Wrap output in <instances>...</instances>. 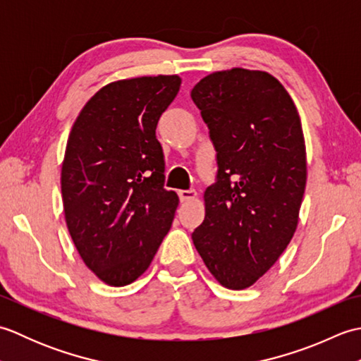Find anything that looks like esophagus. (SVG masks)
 <instances>
[{
	"mask_svg": "<svg viewBox=\"0 0 361 361\" xmlns=\"http://www.w3.org/2000/svg\"><path fill=\"white\" fill-rule=\"evenodd\" d=\"M180 200L181 202H189V200H195L197 192L194 189H188V190H178Z\"/></svg>",
	"mask_w": 361,
	"mask_h": 361,
	"instance_id": "esophagus-1",
	"label": "esophagus"
}]
</instances>
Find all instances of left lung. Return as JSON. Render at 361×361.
I'll list each match as a JSON object with an SVG mask.
<instances>
[{"label": "left lung", "mask_w": 361, "mask_h": 361, "mask_svg": "<svg viewBox=\"0 0 361 361\" xmlns=\"http://www.w3.org/2000/svg\"><path fill=\"white\" fill-rule=\"evenodd\" d=\"M190 96L219 164L192 240L220 286L245 290L276 264L296 231L307 181L301 118L287 90L265 71L211 73Z\"/></svg>", "instance_id": "obj_1"}]
</instances>
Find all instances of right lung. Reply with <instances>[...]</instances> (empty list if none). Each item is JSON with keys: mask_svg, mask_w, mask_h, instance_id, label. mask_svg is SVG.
Masks as SVG:
<instances>
[{"mask_svg": "<svg viewBox=\"0 0 361 361\" xmlns=\"http://www.w3.org/2000/svg\"><path fill=\"white\" fill-rule=\"evenodd\" d=\"M181 78L144 75L102 87L68 136L62 198L68 231L91 271L111 287L150 267L180 200L166 190L157 126Z\"/></svg>", "mask_w": 361, "mask_h": 361, "instance_id": "right-lung-1", "label": "right lung"}]
</instances>
